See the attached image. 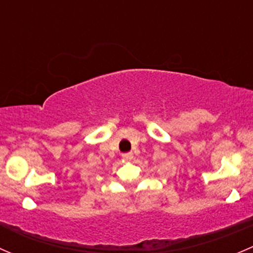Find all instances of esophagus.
<instances>
[{
    "label": "esophagus",
    "instance_id": "obj_1",
    "mask_svg": "<svg viewBox=\"0 0 253 253\" xmlns=\"http://www.w3.org/2000/svg\"><path fill=\"white\" fill-rule=\"evenodd\" d=\"M122 158H124L125 160H131L132 158H133V153H132V152L125 153V154H122Z\"/></svg>",
    "mask_w": 253,
    "mask_h": 253
}]
</instances>
